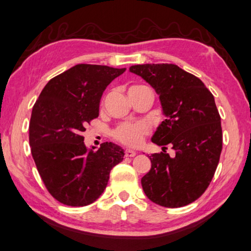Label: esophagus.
I'll list each match as a JSON object with an SVG mask.
<instances>
[{"mask_svg":"<svg viewBox=\"0 0 251 251\" xmlns=\"http://www.w3.org/2000/svg\"><path fill=\"white\" fill-rule=\"evenodd\" d=\"M136 155V152L134 150L126 149L125 150V156H128V158H132V156Z\"/></svg>","mask_w":251,"mask_h":251,"instance_id":"1","label":"esophagus"}]
</instances>
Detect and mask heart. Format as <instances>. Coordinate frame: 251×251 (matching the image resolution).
Segmentation results:
<instances>
[{
    "label": "heart",
    "mask_w": 251,
    "mask_h": 251,
    "mask_svg": "<svg viewBox=\"0 0 251 251\" xmlns=\"http://www.w3.org/2000/svg\"><path fill=\"white\" fill-rule=\"evenodd\" d=\"M138 87L144 86H134L129 89H135ZM150 127L146 122H123L117 125L112 131L113 138L121 144L128 147H138L145 140V137L149 135Z\"/></svg>",
    "instance_id": "heart-1"
}]
</instances>
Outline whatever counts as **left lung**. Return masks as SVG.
<instances>
[{"label": "left lung", "instance_id": "8db88e82", "mask_svg": "<svg viewBox=\"0 0 251 251\" xmlns=\"http://www.w3.org/2000/svg\"><path fill=\"white\" fill-rule=\"evenodd\" d=\"M129 71L154 88L168 117L151 139L163 151L151 154L142 189L162 207H184L207 190L220 161L222 127L213 95L198 77L174 64L132 65ZM168 144L173 157L166 152Z\"/></svg>", "mask_w": 251, "mask_h": 251}]
</instances>
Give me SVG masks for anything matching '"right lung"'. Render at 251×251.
<instances>
[{"label": "right lung", "mask_w": 251, "mask_h": 251, "mask_svg": "<svg viewBox=\"0 0 251 251\" xmlns=\"http://www.w3.org/2000/svg\"><path fill=\"white\" fill-rule=\"evenodd\" d=\"M126 68L78 64L55 76L33 105L29 144L44 186L61 203L85 207L104 191L124 151L112 142L88 150L82 136L99 116L103 91Z\"/></svg>", "instance_id": "right-lung-1"}]
</instances>
